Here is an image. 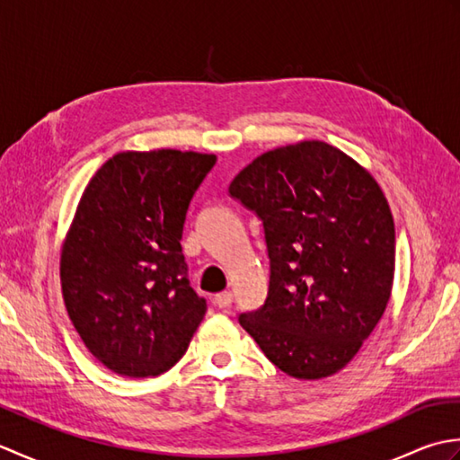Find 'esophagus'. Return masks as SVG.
<instances>
[{
    "label": "esophagus",
    "instance_id": "1",
    "mask_svg": "<svg viewBox=\"0 0 460 460\" xmlns=\"http://www.w3.org/2000/svg\"><path fill=\"white\" fill-rule=\"evenodd\" d=\"M213 302H215V306H219V308H229L231 302H233V295L229 290L219 292V295H215Z\"/></svg>",
    "mask_w": 460,
    "mask_h": 460
}]
</instances>
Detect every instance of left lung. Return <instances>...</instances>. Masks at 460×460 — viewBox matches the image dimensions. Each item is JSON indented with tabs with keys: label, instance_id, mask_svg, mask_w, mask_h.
<instances>
[{
	"label": "left lung",
	"instance_id": "obj_1",
	"mask_svg": "<svg viewBox=\"0 0 460 460\" xmlns=\"http://www.w3.org/2000/svg\"><path fill=\"white\" fill-rule=\"evenodd\" d=\"M229 193L261 217L270 259L265 305L239 324L287 376H334L392 296L395 227L379 183L334 146L305 140L261 154Z\"/></svg>",
	"mask_w": 460,
	"mask_h": 460
}]
</instances>
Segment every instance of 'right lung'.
Returning <instances> with one entry per match:
<instances>
[{
	"mask_svg": "<svg viewBox=\"0 0 460 460\" xmlns=\"http://www.w3.org/2000/svg\"><path fill=\"white\" fill-rule=\"evenodd\" d=\"M213 154L112 155L83 191L61 251V288L91 354L126 377L178 364L205 316L181 252L190 201Z\"/></svg>",
	"mask_w": 460,
	"mask_h": 460,
	"instance_id": "add662e5",
	"label": "right lung"
}]
</instances>
